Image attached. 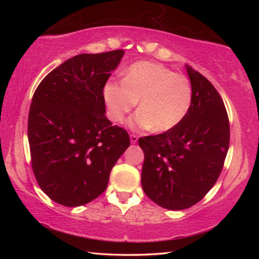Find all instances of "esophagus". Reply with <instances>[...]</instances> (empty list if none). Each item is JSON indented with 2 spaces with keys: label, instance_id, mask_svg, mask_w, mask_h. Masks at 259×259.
Here are the masks:
<instances>
[{
  "label": "esophagus",
  "instance_id": "obj_1",
  "mask_svg": "<svg viewBox=\"0 0 259 259\" xmlns=\"http://www.w3.org/2000/svg\"><path fill=\"white\" fill-rule=\"evenodd\" d=\"M138 141V137L136 135H130V142L131 144H136V142Z\"/></svg>",
  "mask_w": 259,
  "mask_h": 259
}]
</instances>
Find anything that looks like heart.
<instances>
[{
	"label": "heart",
	"instance_id": "obj_1",
	"mask_svg": "<svg viewBox=\"0 0 259 259\" xmlns=\"http://www.w3.org/2000/svg\"><path fill=\"white\" fill-rule=\"evenodd\" d=\"M103 98L110 120L123 121L139 100V110L128 121L129 128L164 133L177 126L188 113L192 88L185 75L160 63L141 61L125 71L122 81H108Z\"/></svg>",
	"mask_w": 259,
	"mask_h": 259
}]
</instances>
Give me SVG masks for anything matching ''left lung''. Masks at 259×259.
I'll return each mask as SVG.
<instances>
[{"instance_id":"8db88e82","label":"left lung","mask_w":259,"mask_h":259,"mask_svg":"<svg viewBox=\"0 0 259 259\" xmlns=\"http://www.w3.org/2000/svg\"><path fill=\"white\" fill-rule=\"evenodd\" d=\"M191 106L174 129L139 139L145 153L141 185L162 208L183 210L200 201L222 172L229 148L223 99L205 76L186 64Z\"/></svg>"}]
</instances>
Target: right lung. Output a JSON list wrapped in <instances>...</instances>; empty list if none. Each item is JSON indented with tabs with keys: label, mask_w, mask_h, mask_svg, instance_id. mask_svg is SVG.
<instances>
[{
	"label": "right lung",
	"mask_w": 259,
	"mask_h": 259,
	"mask_svg": "<svg viewBox=\"0 0 259 259\" xmlns=\"http://www.w3.org/2000/svg\"><path fill=\"white\" fill-rule=\"evenodd\" d=\"M123 50L82 53L52 70L33 95L27 122L32 169L53 201L78 207L106 190L129 135L106 117L103 88Z\"/></svg>",
	"instance_id": "add662e5"
}]
</instances>
